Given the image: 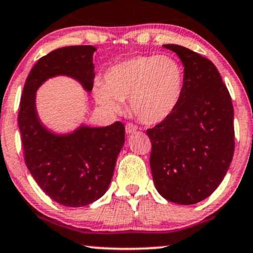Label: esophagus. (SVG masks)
Masks as SVG:
<instances>
[{
	"label": "esophagus",
	"instance_id": "esophagus-1",
	"mask_svg": "<svg viewBox=\"0 0 253 253\" xmlns=\"http://www.w3.org/2000/svg\"><path fill=\"white\" fill-rule=\"evenodd\" d=\"M137 130H138V126H135V124L131 123V122L126 124V133H132V132H135V131H137Z\"/></svg>",
	"mask_w": 253,
	"mask_h": 253
}]
</instances>
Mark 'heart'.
Masks as SVG:
<instances>
[{"mask_svg": "<svg viewBox=\"0 0 253 253\" xmlns=\"http://www.w3.org/2000/svg\"><path fill=\"white\" fill-rule=\"evenodd\" d=\"M184 84V68L174 58L138 56L109 67L104 84L94 87V98L112 113H120L122 101L130 99L135 118L146 124H156L177 107Z\"/></svg>", "mask_w": 253, "mask_h": 253, "instance_id": "obj_1", "label": "heart"}]
</instances>
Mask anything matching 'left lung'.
Segmentation results:
<instances>
[{
    "label": "left lung",
    "mask_w": 253,
    "mask_h": 253,
    "mask_svg": "<svg viewBox=\"0 0 253 253\" xmlns=\"http://www.w3.org/2000/svg\"><path fill=\"white\" fill-rule=\"evenodd\" d=\"M180 58L185 84L174 111L146 132L154 184L164 199L189 206L220 185L235 147L232 98L211 60L187 47L166 44Z\"/></svg>",
    "instance_id": "obj_1"
}]
</instances>
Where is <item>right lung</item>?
Wrapping results in <instances>:
<instances>
[{"label":"right lung","instance_id":"right-lung-1","mask_svg":"<svg viewBox=\"0 0 253 253\" xmlns=\"http://www.w3.org/2000/svg\"><path fill=\"white\" fill-rule=\"evenodd\" d=\"M92 45H72L40 58L25 82L18 126L25 163L46 195L65 207L79 208L101 197L111 184L116 159L124 144L122 122L105 127L81 126L68 135H57L40 123L35 91L49 78L68 75L92 90Z\"/></svg>","mask_w":253,"mask_h":253}]
</instances>
